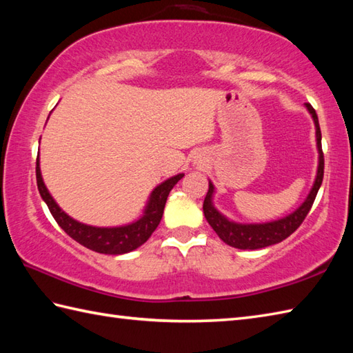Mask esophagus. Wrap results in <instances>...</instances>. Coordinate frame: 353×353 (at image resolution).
I'll return each instance as SVG.
<instances>
[{
  "label": "esophagus",
  "instance_id": "obj_1",
  "mask_svg": "<svg viewBox=\"0 0 353 353\" xmlns=\"http://www.w3.org/2000/svg\"><path fill=\"white\" fill-rule=\"evenodd\" d=\"M196 163H197V165H199V163H201V162H196Z\"/></svg>",
  "mask_w": 353,
  "mask_h": 353
}]
</instances>
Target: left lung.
<instances>
[{
	"instance_id": "left-lung-1",
	"label": "left lung",
	"mask_w": 353,
	"mask_h": 353,
	"mask_svg": "<svg viewBox=\"0 0 353 353\" xmlns=\"http://www.w3.org/2000/svg\"><path fill=\"white\" fill-rule=\"evenodd\" d=\"M306 110L316 125V145L319 152V165H317V174L314 179V183L310 190V194L303 200V203L299 206L296 211L282 216L273 221L265 223H238L228 219L226 215L221 214L214 205V196H215V186L209 181V190L203 201V214L208 220L209 226H211L215 234L221 238V241L226 243L230 247L241 250H256L264 249V247L273 245L283 241L288 238L292 232L301 226L305 216L308 215L310 209L316 200L317 192L323 182V170H325V159L323 152H321V132L319 125V118L316 110L312 109L310 103H305Z\"/></svg>"
}]
</instances>
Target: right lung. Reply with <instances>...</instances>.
Masks as SVG:
<instances>
[{
	"mask_svg": "<svg viewBox=\"0 0 353 353\" xmlns=\"http://www.w3.org/2000/svg\"><path fill=\"white\" fill-rule=\"evenodd\" d=\"M183 176V172H179V174L172 176L157 185L156 188L150 192L147 203L144 209H142V214L134 221L123 224V226L99 228L77 221L57 205V201L52 199L48 188L45 186L41 172L39 156H37L36 161L37 190H39L42 200L47 203L51 215L54 216L59 226L81 245H85L88 249H91L97 253L104 254H124L133 252L134 249H138V247L144 244L147 239L152 236L156 228L159 226L163 208L165 203H167L168 194L172 190V186L181 181Z\"/></svg>",
	"mask_w": 353,
	"mask_h": 353,
	"instance_id": "1",
	"label": "right lung"
}]
</instances>
